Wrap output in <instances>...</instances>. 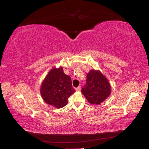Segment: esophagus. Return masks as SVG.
<instances>
[{
    "mask_svg": "<svg viewBox=\"0 0 149 149\" xmlns=\"http://www.w3.org/2000/svg\"><path fill=\"white\" fill-rule=\"evenodd\" d=\"M75 89H76V91H79L80 90H81V86H78V88H76Z\"/></svg>",
    "mask_w": 149,
    "mask_h": 149,
    "instance_id": "esophagus-1",
    "label": "esophagus"
}]
</instances>
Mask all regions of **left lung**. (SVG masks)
Segmentation results:
<instances>
[{"label":"left lung","instance_id":"8db88e82","mask_svg":"<svg viewBox=\"0 0 149 149\" xmlns=\"http://www.w3.org/2000/svg\"><path fill=\"white\" fill-rule=\"evenodd\" d=\"M86 77V84L81 92L89 103L100 104L111 94V86L109 81L100 70H91Z\"/></svg>","mask_w":149,"mask_h":149}]
</instances>
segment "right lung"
<instances>
[{
  "label": "right lung",
  "instance_id": "1",
  "mask_svg": "<svg viewBox=\"0 0 149 149\" xmlns=\"http://www.w3.org/2000/svg\"><path fill=\"white\" fill-rule=\"evenodd\" d=\"M75 91L70 76L64 73L63 67H53L43 79L40 94L43 101L56 108H61L68 103V97Z\"/></svg>",
  "mask_w": 149,
  "mask_h": 149
}]
</instances>
